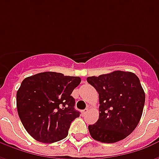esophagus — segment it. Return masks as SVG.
<instances>
[{
  "instance_id": "obj_1",
  "label": "esophagus",
  "mask_w": 159,
  "mask_h": 159,
  "mask_svg": "<svg viewBox=\"0 0 159 159\" xmlns=\"http://www.w3.org/2000/svg\"><path fill=\"white\" fill-rule=\"evenodd\" d=\"M88 111H89V109H88V108H86V109H84V110L82 111V114H83V116H85Z\"/></svg>"
}]
</instances>
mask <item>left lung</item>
<instances>
[{
	"mask_svg": "<svg viewBox=\"0 0 159 159\" xmlns=\"http://www.w3.org/2000/svg\"><path fill=\"white\" fill-rule=\"evenodd\" d=\"M88 83L99 93L100 117L89 125L93 140L114 143L133 132L140 122L145 92L134 73L115 70L99 76H89Z\"/></svg>",
	"mask_w": 159,
	"mask_h": 159,
	"instance_id": "left-lung-1",
	"label": "left lung"
}]
</instances>
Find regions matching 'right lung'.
<instances>
[{
	"label": "right lung",
	"mask_w": 159,
	"mask_h": 159,
	"mask_svg": "<svg viewBox=\"0 0 159 159\" xmlns=\"http://www.w3.org/2000/svg\"><path fill=\"white\" fill-rule=\"evenodd\" d=\"M81 83L79 76L46 71L23 80L17 92V109L26 131L42 143L68 135L70 123L80 116L70 94Z\"/></svg>",
	"instance_id": "1"
}]
</instances>
